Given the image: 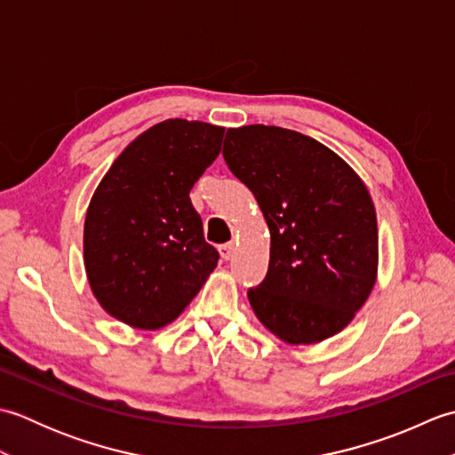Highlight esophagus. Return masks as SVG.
Returning a JSON list of instances; mask_svg holds the SVG:
<instances>
[{
  "mask_svg": "<svg viewBox=\"0 0 455 455\" xmlns=\"http://www.w3.org/2000/svg\"><path fill=\"white\" fill-rule=\"evenodd\" d=\"M219 252H220V256H222V258L228 259L230 256H233V252H235V243H225V244H220V246H219Z\"/></svg>",
  "mask_w": 455,
  "mask_h": 455,
  "instance_id": "esophagus-1",
  "label": "esophagus"
}]
</instances>
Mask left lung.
Segmentation results:
<instances>
[{"label":"left lung","mask_w":455,"mask_h":455,"mask_svg":"<svg viewBox=\"0 0 455 455\" xmlns=\"http://www.w3.org/2000/svg\"><path fill=\"white\" fill-rule=\"evenodd\" d=\"M222 156L254 193L272 236L264 282L248 289L256 316L289 344L338 334L377 275V219L363 181L324 144L282 127L228 129Z\"/></svg>","instance_id":"8db88e82"}]
</instances>
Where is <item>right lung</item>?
Listing matches in <instances>:
<instances>
[{
    "label": "right lung",
    "instance_id": "add662e5",
    "mask_svg": "<svg viewBox=\"0 0 455 455\" xmlns=\"http://www.w3.org/2000/svg\"><path fill=\"white\" fill-rule=\"evenodd\" d=\"M225 129L168 119L134 139L95 189L84 225L92 291L121 323L170 324L217 267L189 191L220 152Z\"/></svg>",
    "mask_w": 455,
    "mask_h": 455
}]
</instances>
